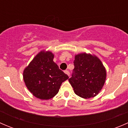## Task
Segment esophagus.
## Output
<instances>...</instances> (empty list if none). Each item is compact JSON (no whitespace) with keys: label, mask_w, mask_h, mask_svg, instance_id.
<instances>
[{"label":"esophagus","mask_w":128,"mask_h":128,"mask_svg":"<svg viewBox=\"0 0 128 128\" xmlns=\"http://www.w3.org/2000/svg\"><path fill=\"white\" fill-rule=\"evenodd\" d=\"M64 72H65L66 74L67 75H68V76H70V72H69V70H65V71H64Z\"/></svg>","instance_id":"1"}]
</instances>
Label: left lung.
I'll return each mask as SVG.
<instances>
[{
	"label": "left lung",
	"mask_w": 128,
	"mask_h": 128,
	"mask_svg": "<svg viewBox=\"0 0 128 128\" xmlns=\"http://www.w3.org/2000/svg\"><path fill=\"white\" fill-rule=\"evenodd\" d=\"M74 69L69 78L74 92L84 98L96 96L104 86L106 70L98 58L86 53L76 55Z\"/></svg>",
	"instance_id": "left-lung-1"
}]
</instances>
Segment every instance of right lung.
I'll list each match as a JSON object with an SVG mask.
<instances>
[{"label": "right lung", "mask_w": 128, "mask_h": 128, "mask_svg": "<svg viewBox=\"0 0 128 128\" xmlns=\"http://www.w3.org/2000/svg\"><path fill=\"white\" fill-rule=\"evenodd\" d=\"M53 58L52 52L41 51L24 72L27 88L34 96L42 100L54 96L62 83L69 78V76L53 61Z\"/></svg>", "instance_id": "1"}]
</instances>
